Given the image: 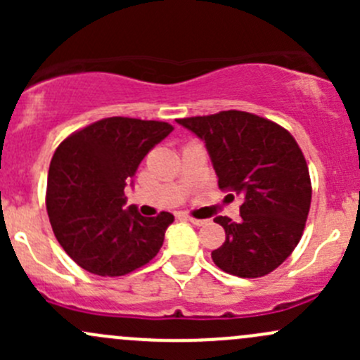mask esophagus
Here are the masks:
<instances>
[{
	"instance_id": "obj_1",
	"label": "esophagus",
	"mask_w": 360,
	"mask_h": 360,
	"mask_svg": "<svg viewBox=\"0 0 360 360\" xmlns=\"http://www.w3.org/2000/svg\"><path fill=\"white\" fill-rule=\"evenodd\" d=\"M183 219L190 221V223L195 224V226H202V224H205V221L203 219H195V217H191V216H183Z\"/></svg>"
}]
</instances>
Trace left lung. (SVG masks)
<instances>
[{"label":"left lung","instance_id":"1","mask_svg":"<svg viewBox=\"0 0 360 360\" xmlns=\"http://www.w3.org/2000/svg\"><path fill=\"white\" fill-rule=\"evenodd\" d=\"M177 123L205 143L221 190L244 198L238 223L226 216L214 219L226 240L212 250V261L237 277L268 275L291 256L310 210V174L300 146L281 125L245 111Z\"/></svg>","mask_w":360,"mask_h":360}]
</instances>
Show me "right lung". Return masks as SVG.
I'll return each mask as SVG.
<instances>
[{"label":"right lung","instance_id":"1","mask_svg":"<svg viewBox=\"0 0 360 360\" xmlns=\"http://www.w3.org/2000/svg\"><path fill=\"white\" fill-rule=\"evenodd\" d=\"M170 132L165 122L112 116L71 134L56 150L46 210L59 244L83 270L120 277L158 254L174 216L144 217L136 205L125 207V186Z\"/></svg>","mask_w":360,"mask_h":360}]
</instances>
